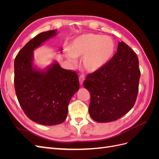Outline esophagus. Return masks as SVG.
<instances>
[{"label":"esophagus","instance_id":"34e87169","mask_svg":"<svg viewBox=\"0 0 159 159\" xmlns=\"http://www.w3.org/2000/svg\"><path fill=\"white\" fill-rule=\"evenodd\" d=\"M84 80H85V78H84V76H82V75H80V76L79 77V81H80V85H82V84H83Z\"/></svg>","mask_w":159,"mask_h":159}]
</instances>
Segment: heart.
<instances>
[{
    "label": "heart",
    "mask_w": 159,
    "mask_h": 159,
    "mask_svg": "<svg viewBox=\"0 0 159 159\" xmlns=\"http://www.w3.org/2000/svg\"><path fill=\"white\" fill-rule=\"evenodd\" d=\"M115 52V43L107 36L89 33L77 37L72 42L66 56L72 64L75 57H83L82 66L86 71L95 73L106 66Z\"/></svg>",
    "instance_id": "heart-1"
}]
</instances>
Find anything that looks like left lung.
<instances>
[{
    "label": "left lung",
    "mask_w": 159,
    "mask_h": 159,
    "mask_svg": "<svg viewBox=\"0 0 159 159\" xmlns=\"http://www.w3.org/2000/svg\"><path fill=\"white\" fill-rule=\"evenodd\" d=\"M141 72L134 52L118 43L117 53L104 68L88 75L84 85L91 95L89 113L99 123L123 117L135 103Z\"/></svg>",
    "instance_id": "1"
}]
</instances>
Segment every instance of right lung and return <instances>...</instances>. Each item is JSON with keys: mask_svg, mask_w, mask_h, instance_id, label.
<instances>
[{"mask_svg": "<svg viewBox=\"0 0 159 159\" xmlns=\"http://www.w3.org/2000/svg\"><path fill=\"white\" fill-rule=\"evenodd\" d=\"M43 32L28 42L14 60V87L24 112L34 122L51 126L63 123L70 99L80 89L78 74L54 60L44 69L34 64V51L57 35ZM63 49H60V53Z\"/></svg>", "mask_w": 159, "mask_h": 159, "instance_id": "1", "label": "right lung"}]
</instances>
